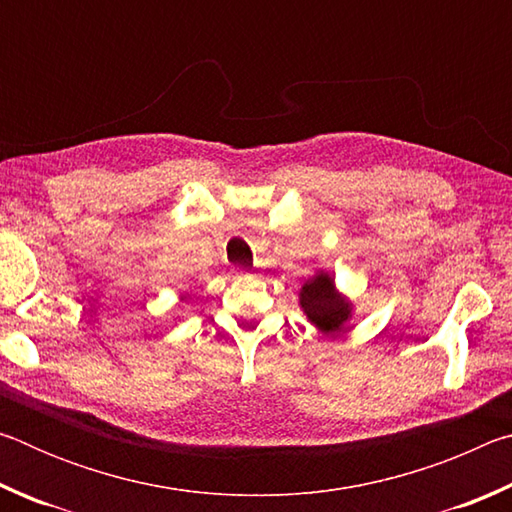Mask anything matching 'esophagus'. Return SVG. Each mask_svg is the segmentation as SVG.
I'll list each match as a JSON object with an SVG mask.
<instances>
[{
  "mask_svg": "<svg viewBox=\"0 0 512 512\" xmlns=\"http://www.w3.org/2000/svg\"><path fill=\"white\" fill-rule=\"evenodd\" d=\"M235 275H237V277H241V275H246V271H235Z\"/></svg>",
  "mask_w": 512,
  "mask_h": 512,
  "instance_id": "esophagus-1",
  "label": "esophagus"
}]
</instances>
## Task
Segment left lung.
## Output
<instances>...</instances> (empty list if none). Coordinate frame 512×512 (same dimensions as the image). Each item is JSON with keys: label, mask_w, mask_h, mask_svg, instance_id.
I'll return each instance as SVG.
<instances>
[{"label": "left lung", "mask_w": 512, "mask_h": 512, "mask_svg": "<svg viewBox=\"0 0 512 512\" xmlns=\"http://www.w3.org/2000/svg\"><path fill=\"white\" fill-rule=\"evenodd\" d=\"M300 307L320 332H336L350 318V302L336 293L334 280L327 273H318L305 282Z\"/></svg>", "instance_id": "1"}]
</instances>
